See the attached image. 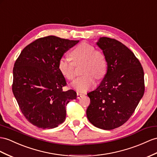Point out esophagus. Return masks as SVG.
Instances as JSON below:
<instances>
[{
    "label": "esophagus",
    "mask_w": 157,
    "mask_h": 157,
    "mask_svg": "<svg viewBox=\"0 0 157 157\" xmlns=\"http://www.w3.org/2000/svg\"><path fill=\"white\" fill-rule=\"evenodd\" d=\"M82 96H83V94H79V93H77V98L78 99H80L81 98Z\"/></svg>",
    "instance_id": "obj_1"
}]
</instances>
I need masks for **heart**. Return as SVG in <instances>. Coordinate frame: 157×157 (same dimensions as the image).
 Returning <instances> with one entry per match:
<instances>
[{
  "label": "heart",
  "mask_w": 157,
  "mask_h": 157,
  "mask_svg": "<svg viewBox=\"0 0 157 157\" xmlns=\"http://www.w3.org/2000/svg\"><path fill=\"white\" fill-rule=\"evenodd\" d=\"M70 60L61 58L58 62V70L67 79L73 80L75 76V66L83 64L82 73L84 75L78 78L71 86L79 92H85L93 87L95 78L102 79L107 71V59L102 52L87 43H82L70 54Z\"/></svg>",
  "instance_id": "b5f03b06"
}]
</instances>
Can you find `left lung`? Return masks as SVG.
Masks as SVG:
<instances>
[{
    "label": "left lung",
    "mask_w": 157,
    "mask_h": 157,
    "mask_svg": "<svg viewBox=\"0 0 157 157\" xmlns=\"http://www.w3.org/2000/svg\"><path fill=\"white\" fill-rule=\"evenodd\" d=\"M97 45L107 59L105 77L90 98L86 114L96 127L111 130L121 126L134 113L144 92V71L135 54L118 40L100 38Z\"/></svg>",
    "instance_id": "obj_1"
}]
</instances>
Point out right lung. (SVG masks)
I'll use <instances>...</instances> for the list:
<instances>
[{
	"instance_id": "right-lung-1",
	"label": "right lung",
	"mask_w": 157,
	"mask_h": 157,
	"mask_svg": "<svg viewBox=\"0 0 157 157\" xmlns=\"http://www.w3.org/2000/svg\"><path fill=\"white\" fill-rule=\"evenodd\" d=\"M78 42L54 36L40 38L24 48L16 60L13 94L24 116L36 127L45 129L62 124L67 104L77 98L73 90L63 91L66 82L58 62Z\"/></svg>"
}]
</instances>
